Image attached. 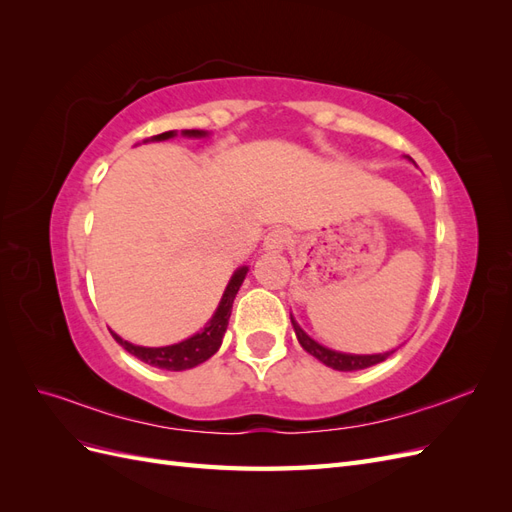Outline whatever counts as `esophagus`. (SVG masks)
Here are the masks:
<instances>
[{
    "instance_id": "34e87169",
    "label": "esophagus",
    "mask_w": 512,
    "mask_h": 512,
    "mask_svg": "<svg viewBox=\"0 0 512 512\" xmlns=\"http://www.w3.org/2000/svg\"><path fill=\"white\" fill-rule=\"evenodd\" d=\"M288 245V232L284 228H275L267 232L265 237V250L267 252H284Z\"/></svg>"
}]
</instances>
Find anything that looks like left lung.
<instances>
[{"label": "left lung", "instance_id": "1", "mask_svg": "<svg viewBox=\"0 0 512 512\" xmlns=\"http://www.w3.org/2000/svg\"><path fill=\"white\" fill-rule=\"evenodd\" d=\"M412 164L414 160L410 156H406ZM290 322H292V329L294 333H297V339L299 344L305 352H309L312 356H316V359L320 363H324L331 369H337V371H359V369H367L371 365H378L382 361L389 359V356L395 352V350H389V352H378V354H350V352H337V350H331L327 346L318 344L316 339L309 337L301 327L299 322L294 320V316L290 314Z\"/></svg>", "mask_w": 512, "mask_h": 512}]
</instances>
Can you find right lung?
<instances>
[{
  "label": "right lung",
  "mask_w": 512,
  "mask_h": 512,
  "mask_svg": "<svg viewBox=\"0 0 512 512\" xmlns=\"http://www.w3.org/2000/svg\"><path fill=\"white\" fill-rule=\"evenodd\" d=\"M209 132L205 130H181V136L188 138H203ZM177 136V130L170 132H162L158 136H151V141H168V138ZM247 267H239L235 273H232L230 282L222 294L220 305L215 309V314L211 316V320L205 324V329H200L198 333H194L192 337L183 339L179 344L173 346H160V348H147V346H136L121 339L117 333L111 331V335L115 337V342L128 350L132 356H136L138 361H143L151 367L158 369H166V371H183V369H192L200 363H205L207 359L220 350L224 333L228 329V320H230V312H232V303H235L237 292L245 280L247 275Z\"/></svg>",
  "instance_id": "1"
}]
</instances>
